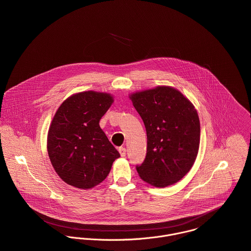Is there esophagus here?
Instances as JSON below:
<instances>
[{
    "mask_svg": "<svg viewBox=\"0 0 251 251\" xmlns=\"http://www.w3.org/2000/svg\"><path fill=\"white\" fill-rule=\"evenodd\" d=\"M118 151H119V152H120L121 156H125V155H126V149H125V148L120 147V148L118 149Z\"/></svg>",
    "mask_w": 251,
    "mask_h": 251,
    "instance_id": "obj_1",
    "label": "esophagus"
}]
</instances>
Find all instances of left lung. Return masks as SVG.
Instances as JSON below:
<instances>
[{"instance_id":"left-lung-1","label":"left lung","mask_w":251,"mask_h":251,"mask_svg":"<svg viewBox=\"0 0 251 251\" xmlns=\"http://www.w3.org/2000/svg\"><path fill=\"white\" fill-rule=\"evenodd\" d=\"M147 131V154L137 165L140 177L155 187L179 181L191 170L200 144L194 105L172 87H156L129 96Z\"/></svg>"}]
</instances>
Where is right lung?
I'll return each instance as SVG.
<instances>
[{"instance_id":"add662e5","label":"right lung","mask_w":251,"mask_h":251,"mask_svg":"<svg viewBox=\"0 0 251 251\" xmlns=\"http://www.w3.org/2000/svg\"><path fill=\"white\" fill-rule=\"evenodd\" d=\"M113 103L106 93H77L56 111L47 136L50 161L60 178L79 189L102 182L120 156L100 126Z\"/></svg>"}]
</instances>
